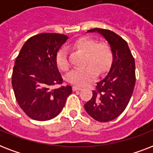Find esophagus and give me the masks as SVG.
I'll list each match as a JSON object with an SVG mask.
<instances>
[{
  "mask_svg": "<svg viewBox=\"0 0 153 153\" xmlns=\"http://www.w3.org/2000/svg\"><path fill=\"white\" fill-rule=\"evenodd\" d=\"M73 91H81L82 90V87H80V86H74L73 87Z\"/></svg>",
  "mask_w": 153,
  "mask_h": 153,
  "instance_id": "obj_1",
  "label": "esophagus"
}]
</instances>
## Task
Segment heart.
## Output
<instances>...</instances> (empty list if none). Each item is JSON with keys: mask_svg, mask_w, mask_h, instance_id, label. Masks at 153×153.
Instances as JSON below:
<instances>
[{"mask_svg": "<svg viewBox=\"0 0 153 153\" xmlns=\"http://www.w3.org/2000/svg\"><path fill=\"white\" fill-rule=\"evenodd\" d=\"M75 48L86 52L85 64L83 69L72 71L68 75V80L78 86H85L96 79L98 72L104 73L108 70L112 60L113 52L110 47L105 43H97L95 39L90 37H80L74 43ZM56 64L61 71H67L70 63L66 49H61L56 55Z\"/></svg>", "mask_w": 153, "mask_h": 153, "instance_id": "obj_1", "label": "heart"}]
</instances>
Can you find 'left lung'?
Segmentation results:
<instances>
[{"label":"left lung","mask_w":153,"mask_h":153,"mask_svg":"<svg viewBox=\"0 0 153 153\" xmlns=\"http://www.w3.org/2000/svg\"><path fill=\"white\" fill-rule=\"evenodd\" d=\"M108 42L113 52L111 67L104 79L97 82L91 100L84 105L94 120L107 122L117 118L126 109L135 86V61L128 44L110 30L94 28Z\"/></svg>","instance_id":"left-lung-1"}]
</instances>
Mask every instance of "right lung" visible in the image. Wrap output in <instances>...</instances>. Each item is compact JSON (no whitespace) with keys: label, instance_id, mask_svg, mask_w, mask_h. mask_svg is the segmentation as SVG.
Returning <instances> with one entry per match:
<instances>
[{"label":"right lung","instance_id":"right-lung-1","mask_svg":"<svg viewBox=\"0 0 153 153\" xmlns=\"http://www.w3.org/2000/svg\"><path fill=\"white\" fill-rule=\"evenodd\" d=\"M66 35L41 33L23 45L13 67L12 85L16 102L30 118L48 121L62 111L72 93L71 86H60L62 79L56 55L67 41Z\"/></svg>","mask_w":153,"mask_h":153}]
</instances>
